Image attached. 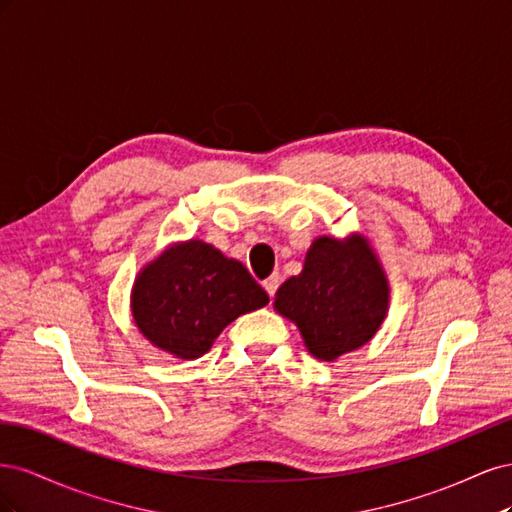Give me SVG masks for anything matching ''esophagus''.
<instances>
[{
	"instance_id": "34e87169",
	"label": "esophagus",
	"mask_w": 512,
	"mask_h": 512,
	"mask_svg": "<svg viewBox=\"0 0 512 512\" xmlns=\"http://www.w3.org/2000/svg\"><path fill=\"white\" fill-rule=\"evenodd\" d=\"M280 282H282V277L280 275H271V277H267L265 282H262V286H265V290H267V294L269 297L273 299L275 297V292H277V288H280Z\"/></svg>"
}]
</instances>
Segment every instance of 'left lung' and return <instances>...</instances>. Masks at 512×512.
Returning a JSON list of instances; mask_svg holds the SVG:
<instances>
[{"mask_svg": "<svg viewBox=\"0 0 512 512\" xmlns=\"http://www.w3.org/2000/svg\"><path fill=\"white\" fill-rule=\"evenodd\" d=\"M273 305L297 324L316 359L335 361L376 335L389 312V282L361 235L318 237Z\"/></svg>", "mask_w": 512, "mask_h": 512, "instance_id": "left-lung-1", "label": "left lung"}]
</instances>
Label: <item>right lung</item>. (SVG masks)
Segmentation results:
<instances>
[{"instance_id":"obj_1","label":"right lung","mask_w":512,"mask_h":512,"mask_svg":"<svg viewBox=\"0 0 512 512\" xmlns=\"http://www.w3.org/2000/svg\"><path fill=\"white\" fill-rule=\"evenodd\" d=\"M267 303L269 294L239 260L198 239L166 247L132 288L138 331L185 361L203 356L232 320Z\"/></svg>"}]
</instances>
